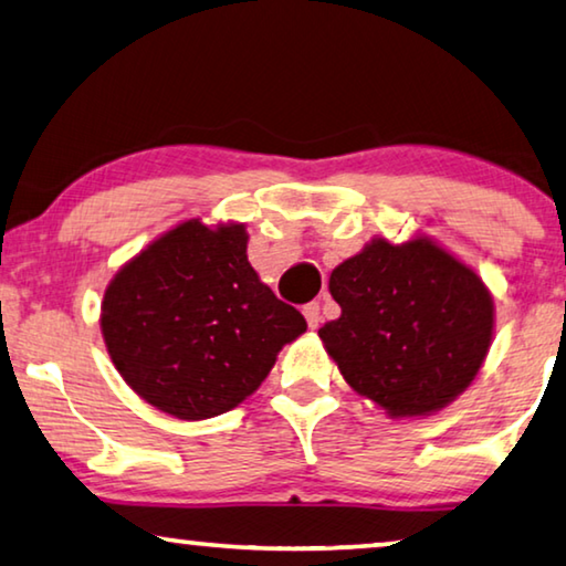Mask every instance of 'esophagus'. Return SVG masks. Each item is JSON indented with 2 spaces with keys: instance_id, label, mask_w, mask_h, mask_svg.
Instances as JSON below:
<instances>
[{
  "instance_id": "34e87169",
  "label": "esophagus",
  "mask_w": 566,
  "mask_h": 566,
  "mask_svg": "<svg viewBox=\"0 0 566 566\" xmlns=\"http://www.w3.org/2000/svg\"><path fill=\"white\" fill-rule=\"evenodd\" d=\"M302 312H305V319H307V325L312 327V331H315V327L323 323V315H319L317 302H310V305L302 307Z\"/></svg>"
}]
</instances>
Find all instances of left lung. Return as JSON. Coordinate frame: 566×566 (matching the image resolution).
Instances as JSON below:
<instances>
[{
  "label": "left lung",
  "instance_id": "1",
  "mask_svg": "<svg viewBox=\"0 0 566 566\" xmlns=\"http://www.w3.org/2000/svg\"><path fill=\"white\" fill-rule=\"evenodd\" d=\"M331 294L340 317L317 333L345 381L391 417L442 409L491 348L485 284L427 239L370 241L331 274Z\"/></svg>",
  "mask_w": 566,
  "mask_h": 566
}]
</instances>
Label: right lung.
<instances>
[{
    "instance_id": "obj_1",
    "label": "right lung",
    "mask_w": 566,
    "mask_h": 566,
    "mask_svg": "<svg viewBox=\"0 0 566 566\" xmlns=\"http://www.w3.org/2000/svg\"><path fill=\"white\" fill-rule=\"evenodd\" d=\"M101 331L124 381L177 419L226 415L254 394L305 317L261 284L243 226L185 221L108 284Z\"/></svg>"
}]
</instances>
